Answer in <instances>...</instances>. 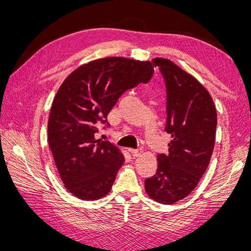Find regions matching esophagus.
<instances>
[{
    "mask_svg": "<svg viewBox=\"0 0 251 251\" xmlns=\"http://www.w3.org/2000/svg\"><path fill=\"white\" fill-rule=\"evenodd\" d=\"M131 151V155L133 157H139L141 154H142V150L141 149H138V150H130Z\"/></svg>",
    "mask_w": 251,
    "mask_h": 251,
    "instance_id": "esophagus-1",
    "label": "esophagus"
}]
</instances>
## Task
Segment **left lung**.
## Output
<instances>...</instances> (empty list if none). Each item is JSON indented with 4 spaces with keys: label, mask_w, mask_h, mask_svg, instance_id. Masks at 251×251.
Masks as SVG:
<instances>
[{
    "label": "left lung",
    "mask_w": 251,
    "mask_h": 251,
    "mask_svg": "<svg viewBox=\"0 0 251 251\" xmlns=\"http://www.w3.org/2000/svg\"><path fill=\"white\" fill-rule=\"evenodd\" d=\"M166 88L169 154L157 156L158 169L144 181L150 198L174 204L191 194L206 171L215 147L217 110L208 91L170 59L156 57Z\"/></svg>",
    "instance_id": "8db88e82"
}]
</instances>
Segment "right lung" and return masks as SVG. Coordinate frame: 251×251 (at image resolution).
<instances>
[{"instance_id":"obj_1","label":"right lung","mask_w":251,"mask_h":251,"mask_svg":"<svg viewBox=\"0 0 251 251\" xmlns=\"http://www.w3.org/2000/svg\"><path fill=\"white\" fill-rule=\"evenodd\" d=\"M153 73L148 60L105 57L80 66L60 85L50 109L48 142L65 187L78 199L110 193L125 157L95 134L123 93L147 83Z\"/></svg>"}]
</instances>
